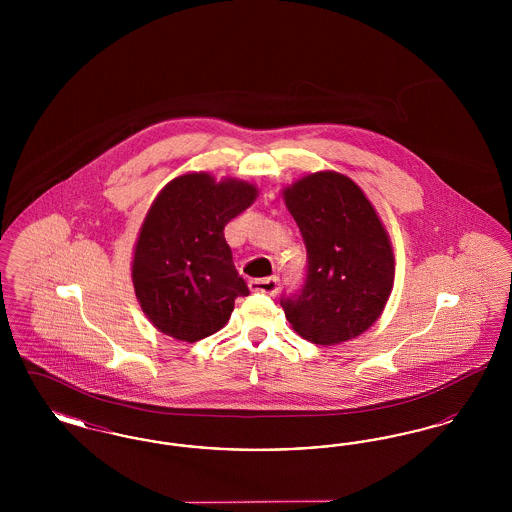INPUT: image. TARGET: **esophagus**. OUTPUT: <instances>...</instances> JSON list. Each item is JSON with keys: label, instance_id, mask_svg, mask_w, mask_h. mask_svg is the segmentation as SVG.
<instances>
[{"label": "esophagus", "instance_id": "1", "mask_svg": "<svg viewBox=\"0 0 512 512\" xmlns=\"http://www.w3.org/2000/svg\"><path fill=\"white\" fill-rule=\"evenodd\" d=\"M249 290L251 292L267 293V295H276L280 290V284H278L276 276H270V278H261V280H251Z\"/></svg>", "mask_w": 512, "mask_h": 512}]
</instances>
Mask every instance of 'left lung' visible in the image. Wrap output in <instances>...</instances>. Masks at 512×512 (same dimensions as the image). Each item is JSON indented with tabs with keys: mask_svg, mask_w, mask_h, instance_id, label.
I'll return each mask as SVG.
<instances>
[{
	"mask_svg": "<svg viewBox=\"0 0 512 512\" xmlns=\"http://www.w3.org/2000/svg\"><path fill=\"white\" fill-rule=\"evenodd\" d=\"M307 247V280L282 299L293 330L318 345L366 332L382 315L395 278L390 234L365 192L345 174H305L282 190Z\"/></svg>",
	"mask_w": 512,
	"mask_h": 512,
	"instance_id": "8db88e82",
	"label": "left lung"
}]
</instances>
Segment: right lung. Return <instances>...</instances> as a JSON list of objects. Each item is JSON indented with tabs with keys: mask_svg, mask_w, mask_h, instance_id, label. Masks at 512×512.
I'll return each instance as SVG.
<instances>
[{
	"mask_svg": "<svg viewBox=\"0 0 512 512\" xmlns=\"http://www.w3.org/2000/svg\"><path fill=\"white\" fill-rule=\"evenodd\" d=\"M259 195L255 184L188 172L157 194L140 228L132 284L147 320L174 340H203L230 320L247 295L224 226Z\"/></svg>",
	"mask_w": 512,
	"mask_h": 512,
	"instance_id": "1",
	"label": "right lung"
}]
</instances>
